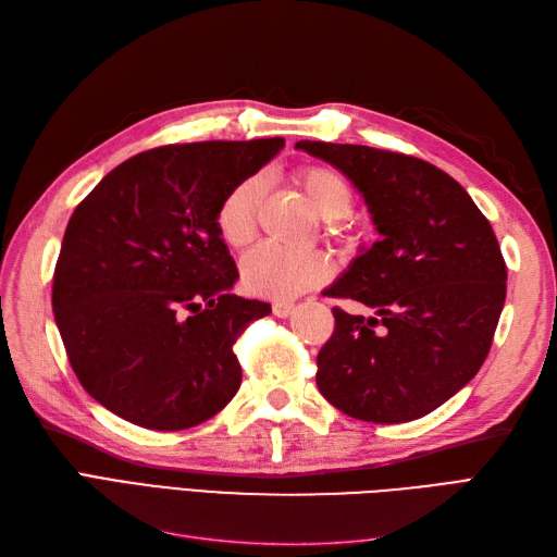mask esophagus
<instances>
[{"label": "esophagus", "instance_id": "34e87169", "mask_svg": "<svg viewBox=\"0 0 557 557\" xmlns=\"http://www.w3.org/2000/svg\"><path fill=\"white\" fill-rule=\"evenodd\" d=\"M272 311H274L276 318H288L295 311V305H293V301H274Z\"/></svg>", "mask_w": 557, "mask_h": 557}]
</instances>
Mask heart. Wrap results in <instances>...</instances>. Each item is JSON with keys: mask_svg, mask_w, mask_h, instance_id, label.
I'll return each instance as SVG.
<instances>
[{"mask_svg": "<svg viewBox=\"0 0 557 557\" xmlns=\"http://www.w3.org/2000/svg\"><path fill=\"white\" fill-rule=\"evenodd\" d=\"M293 183L307 197L313 213L327 223L346 218L356 205L350 183L325 164H301L293 172ZM264 197L262 176H248L225 193L215 209V232L225 246L242 250L258 232V215ZM336 232V227L332 225ZM332 276V262L323 252H283L256 248L242 262L244 288L267 299H293L320 288Z\"/></svg>", "mask_w": 557, "mask_h": 557, "instance_id": "1", "label": "heart"}]
</instances>
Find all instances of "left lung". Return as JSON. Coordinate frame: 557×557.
<instances>
[{"mask_svg": "<svg viewBox=\"0 0 557 557\" xmlns=\"http://www.w3.org/2000/svg\"><path fill=\"white\" fill-rule=\"evenodd\" d=\"M364 197L381 239L325 290L374 309L334 307L318 352L323 397L367 423L423 418L476 376L507 297V264L487 218L462 185L413 156L297 141Z\"/></svg>", "mask_w": 557, "mask_h": 557, "instance_id": "1", "label": "left lung"}]
</instances>
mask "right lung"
<instances>
[{
	"label": "right lung",
	"instance_id": "obj_1",
	"mask_svg": "<svg viewBox=\"0 0 557 557\" xmlns=\"http://www.w3.org/2000/svg\"><path fill=\"white\" fill-rule=\"evenodd\" d=\"M283 139L160 146L117 164L64 230L53 313L76 379L111 413L188 430L242 385L234 342L272 313L230 288L239 278L215 209Z\"/></svg>",
	"mask_w": 557,
	"mask_h": 557
}]
</instances>
